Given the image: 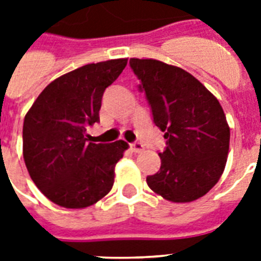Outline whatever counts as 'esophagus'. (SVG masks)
<instances>
[{"mask_svg":"<svg viewBox=\"0 0 261 261\" xmlns=\"http://www.w3.org/2000/svg\"><path fill=\"white\" fill-rule=\"evenodd\" d=\"M130 147H131V150L134 151V153H142V151L145 150V147H143L142 143H139V142L131 143Z\"/></svg>","mask_w":261,"mask_h":261,"instance_id":"esophagus-1","label":"esophagus"}]
</instances>
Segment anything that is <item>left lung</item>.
Segmentation results:
<instances>
[{
	"instance_id": "obj_1",
	"label": "left lung",
	"mask_w": 261,
	"mask_h": 261,
	"mask_svg": "<svg viewBox=\"0 0 261 261\" xmlns=\"http://www.w3.org/2000/svg\"><path fill=\"white\" fill-rule=\"evenodd\" d=\"M167 141L161 168L147 176L150 190L173 203L202 198L218 182L229 153L230 128L218 98L181 67L157 59L131 58Z\"/></svg>"
}]
</instances>
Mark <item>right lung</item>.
Listing matches in <instances>:
<instances>
[{
	"label": "right lung",
	"mask_w": 261,
	"mask_h": 261,
	"mask_svg": "<svg viewBox=\"0 0 261 261\" xmlns=\"http://www.w3.org/2000/svg\"><path fill=\"white\" fill-rule=\"evenodd\" d=\"M127 58L89 63L61 75L35 100L22 126V155L32 181L65 208L97 203L114 186L115 165L128 149L124 141L88 142L87 127L100 122L107 87Z\"/></svg>",
	"instance_id": "1"
}]
</instances>
